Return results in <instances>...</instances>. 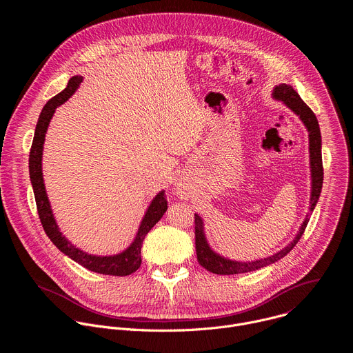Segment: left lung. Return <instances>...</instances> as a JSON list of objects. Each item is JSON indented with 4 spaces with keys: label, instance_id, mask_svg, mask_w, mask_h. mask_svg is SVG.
I'll use <instances>...</instances> for the list:
<instances>
[{
    "label": "left lung",
    "instance_id": "1",
    "mask_svg": "<svg viewBox=\"0 0 353 353\" xmlns=\"http://www.w3.org/2000/svg\"><path fill=\"white\" fill-rule=\"evenodd\" d=\"M274 97L282 100V102L292 109L300 119L305 123L307 131H309V141H310V166H312V205L310 211L314 210L321 187H323V177H324V170H323V158H321V134H320V127L316 114L313 110L301 100V97L297 94V92L286 83H282L274 89ZM310 218L309 215L306 216L303 225H301L297 236L294 240L288 244L283 250L278 251L276 254L267 257L264 260H257V261H251V263H237V261H230L226 260L211 250L208 245L205 236H204V226H203V219H201L196 214H194V223H195V251H196V260L198 263L203 265L205 270H208L212 274L218 275H234V274H243V272H250V271H256L263 267H267L282 257H285L289 251L297 244L300 237L303 236L306 226L309 223Z\"/></svg>",
    "mask_w": 353,
    "mask_h": 353
}]
</instances>
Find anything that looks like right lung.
Here are the masks:
<instances>
[{
    "label": "right lung",
    "instance_id": "add662e5",
    "mask_svg": "<svg viewBox=\"0 0 353 353\" xmlns=\"http://www.w3.org/2000/svg\"><path fill=\"white\" fill-rule=\"evenodd\" d=\"M82 82V77H72L67 85V88L52 97L46 103L43 108L36 130H34V137L30 148V154H29V176L34 192V199H36V207H37V214L41 222V226L48 236V239L53 241V244L63 251L65 256H68L71 260L77 261L79 265L85 267L89 271L97 272V274H103V275H114V276H125L132 272H135L141 267V247L142 241L146 236V233L152 229L163 216V214L168 210V199L165 191H161L152 203H150L141 226L138 229L137 237L132 241V244L123 251V253L117 256H110V257H97L92 254H86L79 248L74 247L59 230L57 223L54 221L52 208H50L47 194L44 190V183H43V174H41V152H43V143H44V135L48 127L50 120H52L56 108L63 105L65 100L77 90L78 85Z\"/></svg>",
    "mask_w": 353,
    "mask_h": 353
}]
</instances>
